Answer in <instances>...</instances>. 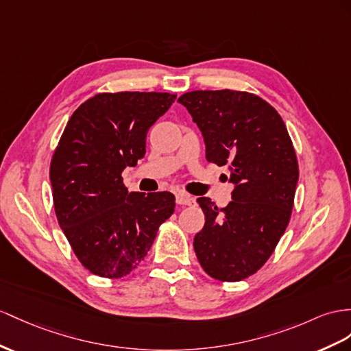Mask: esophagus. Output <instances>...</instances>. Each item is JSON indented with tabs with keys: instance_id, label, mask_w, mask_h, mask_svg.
<instances>
[{
	"instance_id": "esophagus-1",
	"label": "esophagus",
	"mask_w": 351,
	"mask_h": 351,
	"mask_svg": "<svg viewBox=\"0 0 351 351\" xmlns=\"http://www.w3.org/2000/svg\"><path fill=\"white\" fill-rule=\"evenodd\" d=\"M176 203L182 204V206H194L195 204V199L191 195H188L185 193H178L176 194Z\"/></svg>"
}]
</instances>
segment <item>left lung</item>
I'll use <instances>...</instances> for the list:
<instances>
[{"mask_svg":"<svg viewBox=\"0 0 351 351\" xmlns=\"http://www.w3.org/2000/svg\"><path fill=\"white\" fill-rule=\"evenodd\" d=\"M206 143V158L228 166L227 208L197 199L206 217L194 237L200 265L221 282L252 276L271 256L289 223L298 160L282 117L264 99L237 90H194L178 99Z\"/></svg>","mask_w":351,"mask_h":351,"instance_id":"8db88e82","label":"left lung"}]
</instances>
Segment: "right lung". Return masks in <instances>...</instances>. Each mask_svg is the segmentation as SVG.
Segmentation results:
<instances>
[{
  "label": "right lung",
  "instance_id": "1",
  "mask_svg": "<svg viewBox=\"0 0 351 351\" xmlns=\"http://www.w3.org/2000/svg\"><path fill=\"white\" fill-rule=\"evenodd\" d=\"M176 95L99 93L80 105L50 163L53 204L78 261L108 278L130 274L175 212V195L129 193L121 172L145 156L147 133Z\"/></svg>",
  "mask_w": 351,
  "mask_h": 351
}]
</instances>
